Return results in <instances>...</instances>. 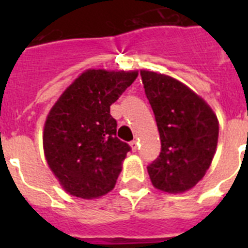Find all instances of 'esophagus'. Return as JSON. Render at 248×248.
Segmentation results:
<instances>
[{
  "label": "esophagus",
  "instance_id": "34e87169",
  "mask_svg": "<svg viewBox=\"0 0 248 248\" xmlns=\"http://www.w3.org/2000/svg\"><path fill=\"white\" fill-rule=\"evenodd\" d=\"M130 148H131V150H133V151L138 150V143L135 141V140H133V141L130 143Z\"/></svg>",
  "mask_w": 248,
  "mask_h": 248
}]
</instances>
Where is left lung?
<instances>
[{"label":"left lung","instance_id":"obj_1","mask_svg":"<svg viewBox=\"0 0 248 248\" xmlns=\"http://www.w3.org/2000/svg\"><path fill=\"white\" fill-rule=\"evenodd\" d=\"M140 74L161 141L159 157L148 166L151 184L169 194L189 191L205 176L215 156L217 117L180 80L149 69Z\"/></svg>","mask_w":248,"mask_h":248}]
</instances>
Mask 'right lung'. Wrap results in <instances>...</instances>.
<instances>
[{
	"mask_svg": "<svg viewBox=\"0 0 248 248\" xmlns=\"http://www.w3.org/2000/svg\"><path fill=\"white\" fill-rule=\"evenodd\" d=\"M138 71L87 69L61 94L46 118L43 151L50 171L72 196L92 200L114 189L130 146L117 138L110 105Z\"/></svg>",
	"mask_w": 248,
	"mask_h": 248,
	"instance_id": "obj_1",
	"label": "right lung"
}]
</instances>
